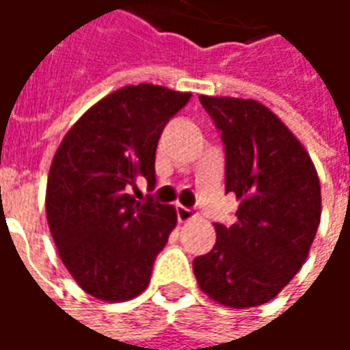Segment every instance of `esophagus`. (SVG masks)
<instances>
[{
	"label": "esophagus",
	"mask_w": 350,
	"mask_h": 350,
	"mask_svg": "<svg viewBox=\"0 0 350 350\" xmlns=\"http://www.w3.org/2000/svg\"><path fill=\"white\" fill-rule=\"evenodd\" d=\"M196 217V213H194V209H189V207L185 206H177V219H179L180 223H189V221H192Z\"/></svg>",
	"instance_id": "34e87169"
}]
</instances>
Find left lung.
<instances>
[{
	"label": "left lung",
	"instance_id": "left-lung-1",
	"mask_svg": "<svg viewBox=\"0 0 350 350\" xmlns=\"http://www.w3.org/2000/svg\"><path fill=\"white\" fill-rule=\"evenodd\" d=\"M200 103L225 144V189L234 225H215L213 250L194 259L200 290L230 308L274 299L307 261L322 213L314 163L278 116L252 98Z\"/></svg>",
	"mask_w": 350,
	"mask_h": 350
}]
</instances>
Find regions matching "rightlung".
Wrapping results in <instances>:
<instances>
[{"label": "right lung", "mask_w": 350, "mask_h": 350, "mask_svg": "<svg viewBox=\"0 0 350 350\" xmlns=\"http://www.w3.org/2000/svg\"><path fill=\"white\" fill-rule=\"evenodd\" d=\"M190 93L125 85L91 106L64 135L51 163L47 223L72 278L89 295L118 303L148 288L156 255L177 211L129 194L137 180L156 185V146Z\"/></svg>", "instance_id": "obj_1"}]
</instances>
